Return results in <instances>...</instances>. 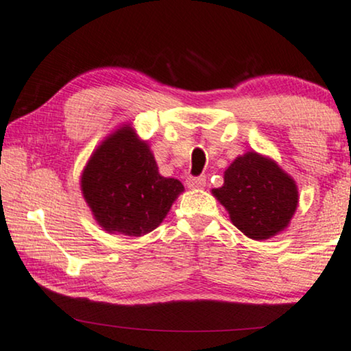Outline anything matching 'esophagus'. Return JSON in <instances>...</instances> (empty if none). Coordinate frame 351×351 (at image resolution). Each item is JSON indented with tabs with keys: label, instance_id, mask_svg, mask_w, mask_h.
I'll return each instance as SVG.
<instances>
[{
	"label": "esophagus",
	"instance_id": "obj_1",
	"mask_svg": "<svg viewBox=\"0 0 351 351\" xmlns=\"http://www.w3.org/2000/svg\"><path fill=\"white\" fill-rule=\"evenodd\" d=\"M186 186L189 189H203L206 185V177L199 176V177H186Z\"/></svg>",
	"mask_w": 351,
	"mask_h": 351
}]
</instances>
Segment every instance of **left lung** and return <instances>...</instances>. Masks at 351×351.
Here are the masks:
<instances>
[{
  "mask_svg": "<svg viewBox=\"0 0 351 351\" xmlns=\"http://www.w3.org/2000/svg\"><path fill=\"white\" fill-rule=\"evenodd\" d=\"M213 195L230 220L251 239H268L289 227L299 204L295 180L271 158L257 152L238 156Z\"/></svg>",
  "mask_w": 351,
  "mask_h": 351,
  "instance_id": "1",
  "label": "left lung"
}]
</instances>
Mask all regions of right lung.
Masks as SVG:
<instances>
[{"instance_id":"add662e5","label":"right lung","mask_w":351,"mask_h":351,"mask_svg":"<svg viewBox=\"0 0 351 351\" xmlns=\"http://www.w3.org/2000/svg\"><path fill=\"white\" fill-rule=\"evenodd\" d=\"M80 185L95 222L126 237L153 232L185 190L180 180L158 172L150 145L131 124L119 126L95 148Z\"/></svg>"}]
</instances>
